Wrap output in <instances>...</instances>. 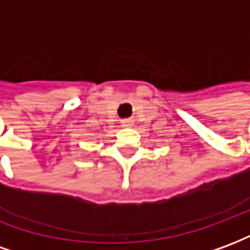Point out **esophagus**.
<instances>
[{"instance_id":"34e87169","label":"esophagus","mask_w":250,"mask_h":250,"mask_svg":"<svg viewBox=\"0 0 250 250\" xmlns=\"http://www.w3.org/2000/svg\"><path fill=\"white\" fill-rule=\"evenodd\" d=\"M132 125V122L131 120H123L122 122V127H131Z\"/></svg>"}]
</instances>
